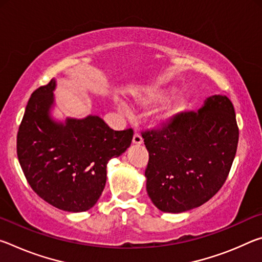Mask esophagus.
I'll list each match as a JSON object with an SVG mask.
<instances>
[{
	"label": "esophagus",
	"mask_w": 262,
	"mask_h": 262,
	"mask_svg": "<svg viewBox=\"0 0 262 262\" xmlns=\"http://www.w3.org/2000/svg\"><path fill=\"white\" fill-rule=\"evenodd\" d=\"M142 137L141 135L139 134V133H135L134 136H133V144L134 145H141L142 144Z\"/></svg>",
	"instance_id": "obj_1"
}]
</instances>
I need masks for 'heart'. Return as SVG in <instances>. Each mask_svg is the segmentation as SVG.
Returning <instances> with one entry per match:
<instances>
[{
	"instance_id": "obj_1",
	"label": "heart",
	"mask_w": 262,
	"mask_h": 262,
	"mask_svg": "<svg viewBox=\"0 0 262 262\" xmlns=\"http://www.w3.org/2000/svg\"><path fill=\"white\" fill-rule=\"evenodd\" d=\"M177 92H178V88L176 86H157V88H150L141 95L136 96L135 98V105L139 106L140 108H149L152 106H156L159 104L166 103L173 97ZM190 105V98L188 95H180L174 98L173 100L168 101V103L164 106L157 112L156 119L157 122H167L171 121L172 119L179 117L180 114L188 110ZM119 110L121 112H127L126 106L123 104L118 105Z\"/></svg>"
}]
</instances>
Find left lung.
Masks as SVG:
<instances>
[{"label":"left lung","instance_id":"left-lung-1","mask_svg":"<svg viewBox=\"0 0 262 262\" xmlns=\"http://www.w3.org/2000/svg\"><path fill=\"white\" fill-rule=\"evenodd\" d=\"M142 137L149 152V198L159 210L178 214L200 207L221 189L236 156L239 129L231 100L215 95L198 112L180 114Z\"/></svg>","mask_w":262,"mask_h":262}]
</instances>
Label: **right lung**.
<instances>
[{
    "label": "right lung",
    "mask_w": 262,
    "mask_h": 262,
    "mask_svg": "<svg viewBox=\"0 0 262 262\" xmlns=\"http://www.w3.org/2000/svg\"><path fill=\"white\" fill-rule=\"evenodd\" d=\"M55 88L52 79L31 96L17 134V156L42 200L64 211H85L103 193L110 159L129 148L133 129H111L97 115L55 121Z\"/></svg>",
    "instance_id": "1"
}]
</instances>
